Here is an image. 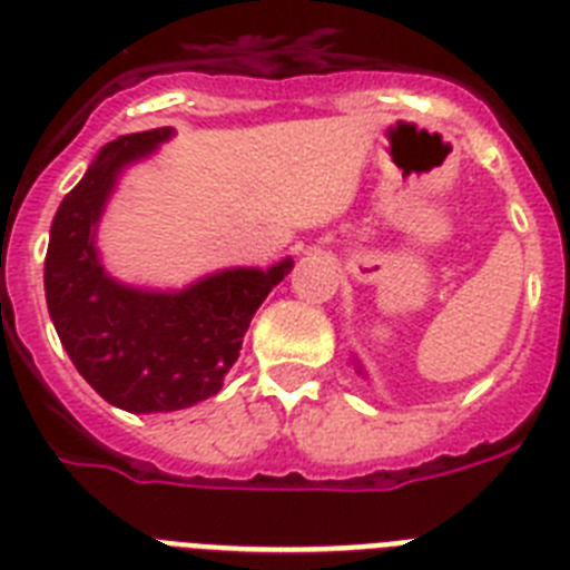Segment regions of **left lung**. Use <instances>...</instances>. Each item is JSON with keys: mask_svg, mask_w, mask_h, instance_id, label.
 Instances as JSON below:
<instances>
[{"mask_svg": "<svg viewBox=\"0 0 570 570\" xmlns=\"http://www.w3.org/2000/svg\"><path fill=\"white\" fill-rule=\"evenodd\" d=\"M356 374H362V365H358V362H356Z\"/></svg>", "mask_w": 570, "mask_h": 570, "instance_id": "left-lung-1", "label": "left lung"}]
</instances>
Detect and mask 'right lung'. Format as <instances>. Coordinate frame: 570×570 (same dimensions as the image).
<instances>
[{
	"mask_svg": "<svg viewBox=\"0 0 570 570\" xmlns=\"http://www.w3.org/2000/svg\"><path fill=\"white\" fill-rule=\"evenodd\" d=\"M174 136L170 127L109 141L63 196L46 252V304L66 353L95 391L132 414L179 411L223 389L248 322L293 257L272 269H223L179 293L118 284L95 232L121 170Z\"/></svg>",
	"mask_w": 570,
	"mask_h": 570,
	"instance_id": "right-lung-1",
	"label": "right lung"
}]
</instances>
